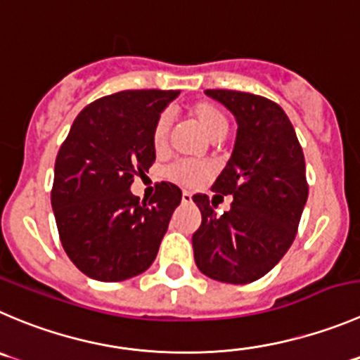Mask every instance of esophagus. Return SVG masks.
I'll return each mask as SVG.
<instances>
[{
    "instance_id": "obj_1",
    "label": "esophagus",
    "mask_w": 360,
    "mask_h": 360,
    "mask_svg": "<svg viewBox=\"0 0 360 360\" xmlns=\"http://www.w3.org/2000/svg\"><path fill=\"white\" fill-rule=\"evenodd\" d=\"M182 203H193V194L187 193V191H184L182 193Z\"/></svg>"
}]
</instances>
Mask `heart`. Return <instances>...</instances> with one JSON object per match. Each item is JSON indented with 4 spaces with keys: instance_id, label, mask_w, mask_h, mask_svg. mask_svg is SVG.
Instances as JSON below:
<instances>
[{
    "instance_id": "1",
    "label": "heart",
    "mask_w": 360,
    "mask_h": 360,
    "mask_svg": "<svg viewBox=\"0 0 360 360\" xmlns=\"http://www.w3.org/2000/svg\"><path fill=\"white\" fill-rule=\"evenodd\" d=\"M189 116L200 125L201 131L212 139H222L229 129V122L226 112L221 105L210 101H198L189 105ZM169 116L160 115L155 120L152 131V145L155 152H162L167 145V136H169ZM167 178L173 182L180 184L184 187H200L207 182L212 174L210 164L203 162H174L167 167Z\"/></svg>"
}]
</instances>
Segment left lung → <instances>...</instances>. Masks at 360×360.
Listing matches in <instances>:
<instances>
[{"mask_svg": "<svg viewBox=\"0 0 360 360\" xmlns=\"http://www.w3.org/2000/svg\"><path fill=\"white\" fill-rule=\"evenodd\" d=\"M238 123L233 153L212 186L233 196L217 215L207 194H194L201 226L193 235L196 265L205 276L231 285L259 279L277 265L297 235L307 201L304 152L279 104L255 94L207 90Z\"/></svg>", "mask_w": 360, "mask_h": 360, "instance_id": "obj_1", "label": "left lung"}]
</instances>
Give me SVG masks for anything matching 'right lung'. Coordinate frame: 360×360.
Instances as JSON below:
<instances>
[{"label": "right lung", "instance_id": "obj_1", "mask_svg": "<svg viewBox=\"0 0 360 360\" xmlns=\"http://www.w3.org/2000/svg\"><path fill=\"white\" fill-rule=\"evenodd\" d=\"M178 94L127 90L97 98L60 146L51 205L65 252L91 279H131L155 259L182 191L160 182L146 203L131 186L155 162L153 125Z\"/></svg>", "mask_w": 360, "mask_h": 360}]
</instances>
